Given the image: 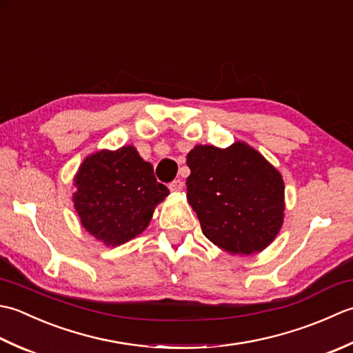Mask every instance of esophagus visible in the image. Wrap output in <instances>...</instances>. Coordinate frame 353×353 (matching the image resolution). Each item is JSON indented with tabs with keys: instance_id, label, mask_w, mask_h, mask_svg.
I'll use <instances>...</instances> for the list:
<instances>
[{
	"instance_id": "obj_1",
	"label": "esophagus",
	"mask_w": 353,
	"mask_h": 353,
	"mask_svg": "<svg viewBox=\"0 0 353 353\" xmlns=\"http://www.w3.org/2000/svg\"><path fill=\"white\" fill-rule=\"evenodd\" d=\"M183 187H184V184H183L181 179H175V181H172V183L169 184V189H170L172 192H175V193L181 192Z\"/></svg>"
}]
</instances>
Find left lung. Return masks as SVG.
Wrapping results in <instances>:
<instances>
[{"label": "left lung", "instance_id": "left-lung-1", "mask_svg": "<svg viewBox=\"0 0 353 353\" xmlns=\"http://www.w3.org/2000/svg\"><path fill=\"white\" fill-rule=\"evenodd\" d=\"M187 201L208 241L228 254L261 253L285 218L282 174L245 141L196 145L187 154Z\"/></svg>", "mask_w": 353, "mask_h": 353}]
</instances>
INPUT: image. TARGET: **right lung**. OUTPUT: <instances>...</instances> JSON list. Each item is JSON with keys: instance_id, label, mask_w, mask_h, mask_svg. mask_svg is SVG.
I'll return each mask as SVG.
<instances>
[{"instance_id": "right-lung-1", "label": "right lung", "mask_w": 353, "mask_h": 353, "mask_svg": "<svg viewBox=\"0 0 353 353\" xmlns=\"http://www.w3.org/2000/svg\"><path fill=\"white\" fill-rule=\"evenodd\" d=\"M73 181L82 227L106 247H119L145 232L155 207L170 193L131 145L85 157Z\"/></svg>"}]
</instances>
